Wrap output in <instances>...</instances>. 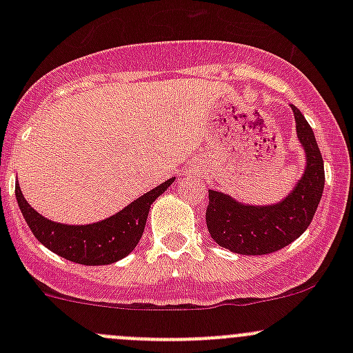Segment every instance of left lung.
<instances>
[{
	"label": "left lung",
	"instance_id": "obj_1",
	"mask_svg": "<svg viewBox=\"0 0 353 353\" xmlns=\"http://www.w3.org/2000/svg\"><path fill=\"white\" fill-rule=\"evenodd\" d=\"M297 137L307 155L305 172L283 201L249 206L219 191H208L206 227L212 239L239 254H270L294 243L312 222L325 188V163L305 117L292 105Z\"/></svg>",
	"mask_w": 353,
	"mask_h": 353
}]
</instances>
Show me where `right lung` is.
I'll list each match as a JSON object with an SVG mask.
<instances>
[{"instance_id":"right-lung-1","label":"right lung","mask_w":353,"mask_h":353,"mask_svg":"<svg viewBox=\"0 0 353 353\" xmlns=\"http://www.w3.org/2000/svg\"><path fill=\"white\" fill-rule=\"evenodd\" d=\"M172 183L174 179L165 181L110 219L90 225H65L44 219L28 205L19 183L15 184V194L25 222L39 243L78 265L95 266L119 261L137 248L143 236L150 205Z\"/></svg>"}]
</instances>
